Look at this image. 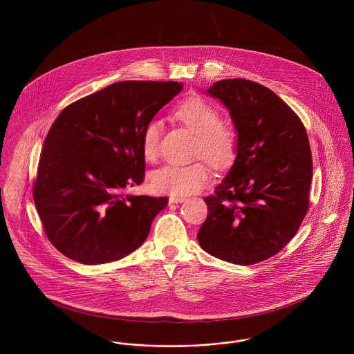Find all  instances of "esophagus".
Here are the masks:
<instances>
[{
    "label": "esophagus",
    "instance_id": "esophagus-1",
    "mask_svg": "<svg viewBox=\"0 0 354 354\" xmlns=\"http://www.w3.org/2000/svg\"><path fill=\"white\" fill-rule=\"evenodd\" d=\"M185 201V196H169V203H183Z\"/></svg>",
    "mask_w": 354,
    "mask_h": 354
}]
</instances>
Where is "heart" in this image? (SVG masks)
<instances>
[{
  "mask_svg": "<svg viewBox=\"0 0 354 354\" xmlns=\"http://www.w3.org/2000/svg\"><path fill=\"white\" fill-rule=\"evenodd\" d=\"M175 117L198 135L196 151L212 166L227 169L234 162L237 151L235 131L220 126L219 113L215 107L199 97H191L178 104ZM162 130V120L153 118L146 123L142 131L140 146L147 160L158 156ZM211 171L204 163L166 165L152 174L151 185L158 192L185 196L202 189L211 182Z\"/></svg>",
  "mask_w": 354,
  "mask_h": 354,
  "instance_id": "b5f03b06",
  "label": "heart"
}]
</instances>
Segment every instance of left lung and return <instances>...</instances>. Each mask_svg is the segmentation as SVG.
<instances>
[{"mask_svg": "<svg viewBox=\"0 0 354 354\" xmlns=\"http://www.w3.org/2000/svg\"><path fill=\"white\" fill-rule=\"evenodd\" d=\"M228 110L235 160L215 195L198 241L220 260L252 266L280 252L309 207L312 153L300 118L268 87L223 80L204 91Z\"/></svg>", "mask_w": 354, "mask_h": 354, "instance_id": "1", "label": "left lung"}]
</instances>
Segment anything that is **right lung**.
<instances>
[{
	"instance_id": "1",
	"label": "right lung",
	"mask_w": 354,
	"mask_h": 354,
	"mask_svg": "<svg viewBox=\"0 0 354 354\" xmlns=\"http://www.w3.org/2000/svg\"><path fill=\"white\" fill-rule=\"evenodd\" d=\"M182 82L123 81L68 104L51 124L33 198L51 244L86 266L139 248L166 196L123 195L145 176L142 131Z\"/></svg>"
}]
</instances>
